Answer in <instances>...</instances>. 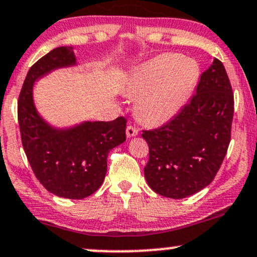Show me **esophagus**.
<instances>
[{"label": "esophagus", "instance_id": "34e87169", "mask_svg": "<svg viewBox=\"0 0 257 257\" xmlns=\"http://www.w3.org/2000/svg\"><path fill=\"white\" fill-rule=\"evenodd\" d=\"M126 137L128 138H133V137H137L138 133H139V131H138V128H136V126L133 125H128L126 126Z\"/></svg>", "mask_w": 257, "mask_h": 257}]
</instances>
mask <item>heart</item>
I'll list each match as a JSON object with an SVG mask.
<instances>
[{
  "mask_svg": "<svg viewBox=\"0 0 257 257\" xmlns=\"http://www.w3.org/2000/svg\"><path fill=\"white\" fill-rule=\"evenodd\" d=\"M198 76L199 69L194 61L167 53L132 71L125 92L138 97V118L149 125H158L175 117L185 106Z\"/></svg>",
  "mask_w": 257,
  "mask_h": 257,
  "instance_id": "heart-1",
  "label": "heart"
}]
</instances>
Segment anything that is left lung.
Returning a JSON list of instances; mask_svg holds the SVG:
<instances>
[{
	"label": "left lung",
	"instance_id": "8db88e82",
	"mask_svg": "<svg viewBox=\"0 0 257 257\" xmlns=\"http://www.w3.org/2000/svg\"><path fill=\"white\" fill-rule=\"evenodd\" d=\"M233 114L230 81L214 59L178 114L160 128L143 132L149 145L144 175L151 190L181 199L207 187L225 158Z\"/></svg>",
	"mask_w": 257,
	"mask_h": 257
}]
</instances>
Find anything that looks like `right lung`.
I'll use <instances>...</instances> for the list:
<instances>
[{
  "mask_svg": "<svg viewBox=\"0 0 257 257\" xmlns=\"http://www.w3.org/2000/svg\"><path fill=\"white\" fill-rule=\"evenodd\" d=\"M76 65L74 48H55L29 69L18 98L22 144L34 175L45 190L69 199L86 198L101 187L108 153L125 142L123 117L59 128L39 114L34 83L55 70Z\"/></svg>",
  "mask_w": 257,
  "mask_h": 257,
  "instance_id": "add662e5",
  "label": "right lung"
}]
</instances>
